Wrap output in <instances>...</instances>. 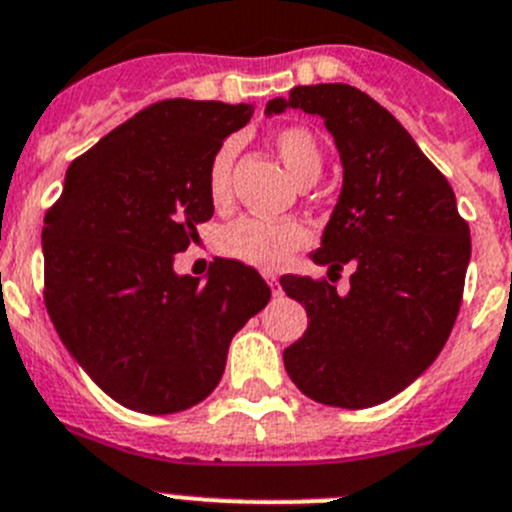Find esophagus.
<instances>
[{
	"label": "esophagus",
	"mask_w": 512,
	"mask_h": 512,
	"mask_svg": "<svg viewBox=\"0 0 512 512\" xmlns=\"http://www.w3.org/2000/svg\"><path fill=\"white\" fill-rule=\"evenodd\" d=\"M264 279H266V284L271 286V291H274V296H281V286H279V279H276L274 274H266Z\"/></svg>",
	"instance_id": "obj_1"
}]
</instances>
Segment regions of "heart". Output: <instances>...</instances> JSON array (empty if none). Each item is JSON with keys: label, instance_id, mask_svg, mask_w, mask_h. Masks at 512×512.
Instances as JSON below:
<instances>
[{"label": "heart", "instance_id": "obj_1", "mask_svg": "<svg viewBox=\"0 0 512 512\" xmlns=\"http://www.w3.org/2000/svg\"><path fill=\"white\" fill-rule=\"evenodd\" d=\"M274 148L284 168L289 170V175L299 186H311L321 175L324 155H321V145L311 130L299 128V125L281 128L274 135ZM236 150V140H226L213 153L211 165H208L206 188L208 198L216 208H223L231 198V170ZM306 243H309V231H306L304 223L294 221V218L271 221V218L246 216L223 228L218 233L216 246L228 259L241 261L253 269L276 271Z\"/></svg>", "mask_w": 512, "mask_h": 512}]
</instances>
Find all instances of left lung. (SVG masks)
Segmentation results:
<instances>
[{"mask_svg": "<svg viewBox=\"0 0 512 512\" xmlns=\"http://www.w3.org/2000/svg\"><path fill=\"white\" fill-rule=\"evenodd\" d=\"M299 107L324 118L344 183L314 264H352L347 296L326 279L281 276L309 316L284 349L291 382L321 405L362 410L410 387L452 332L470 264V228L445 175L367 92L342 82L301 85L266 113Z\"/></svg>", "mask_w": 512, "mask_h": 512, "instance_id": "1", "label": "left lung"}]
</instances>
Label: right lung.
<instances>
[{
  "instance_id": "1",
  "label": "right lung",
  "mask_w": 512,
  "mask_h": 512,
  "mask_svg": "<svg viewBox=\"0 0 512 512\" xmlns=\"http://www.w3.org/2000/svg\"><path fill=\"white\" fill-rule=\"evenodd\" d=\"M253 105L163 100L72 160L42 228L45 304L62 344L123 407L173 415L221 382L233 334L271 289L241 261L178 276L175 253L213 216L206 175Z\"/></svg>"
}]
</instances>
